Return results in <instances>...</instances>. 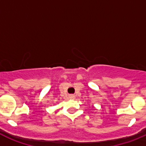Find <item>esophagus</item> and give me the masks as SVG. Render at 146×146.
I'll return each instance as SVG.
<instances>
[{"label": "esophagus", "instance_id": "obj_1", "mask_svg": "<svg viewBox=\"0 0 146 146\" xmlns=\"http://www.w3.org/2000/svg\"><path fill=\"white\" fill-rule=\"evenodd\" d=\"M69 97H70L71 99H74V95H70V96H69Z\"/></svg>", "mask_w": 146, "mask_h": 146}]
</instances>
